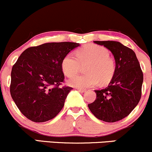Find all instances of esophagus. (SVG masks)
I'll return each instance as SVG.
<instances>
[{
  "label": "esophagus",
  "mask_w": 152,
  "mask_h": 152,
  "mask_svg": "<svg viewBox=\"0 0 152 152\" xmlns=\"http://www.w3.org/2000/svg\"><path fill=\"white\" fill-rule=\"evenodd\" d=\"M76 89L80 92H84L85 91V90H84V89H82V88H76Z\"/></svg>",
  "instance_id": "34e87169"
}]
</instances>
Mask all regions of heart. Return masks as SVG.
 Segmentation results:
<instances>
[{
	"instance_id": "1",
	"label": "heart",
	"mask_w": 152,
	"mask_h": 152,
	"mask_svg": "<svg viewBox=\"0 0 152 152\" xmlns=\"http://www.w3.org/2000/svg\"><path fill=\"white\" fill-rule=\"evenodd\" d=\"M107 48L94 44L85 45L76 51V57L71 53L65 55L62 60L61 67L64 75L68 77L75 75L86 65L83 75L73 77L68 84L78 88L93 87L101 83L107 85L115 75L116 65L110 56Z\"/></svg>"
}]
</instances>
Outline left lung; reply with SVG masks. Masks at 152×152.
<instances>
[{
  "label": "left lung",
  "mask_w": 152,
  "mask_h": 152,
  "mask_svg": "<svg viewBox=\"0 0 152 152\" xmlns=\"http://www.w3.org/2000/svg\"><path fill=\"white\" fill-rule=\"evenodd\" d=\"M104 45L115 57L116 70L108 87L94 90L95 100L88 104L97 119L115 122L124 119L138 104L142 96L143 72L136 54L117 41H94Z\"/></svg>",
  "instance_id": "left-lung-1"
}]
</instances>
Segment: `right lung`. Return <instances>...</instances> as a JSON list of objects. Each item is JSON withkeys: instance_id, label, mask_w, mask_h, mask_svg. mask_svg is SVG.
<instances>
[{"instance_id": "obj_1", "label": "right lung", "mask_w": 152, "mask_h": 152, "mask_svg": "<svg viewBox=\"0 0 152 152\" xmlns=\"http://www.w3.org/2000/svg\"><path fill=\"white\" fill-rule=\"evenodd\" d=\"M80 45L48 42L27 48L12 67L10 92L21 113L35 122L54 118L63 107L70 87H60L65 75L61 62Z\"/></svg>"}]
</instances>
